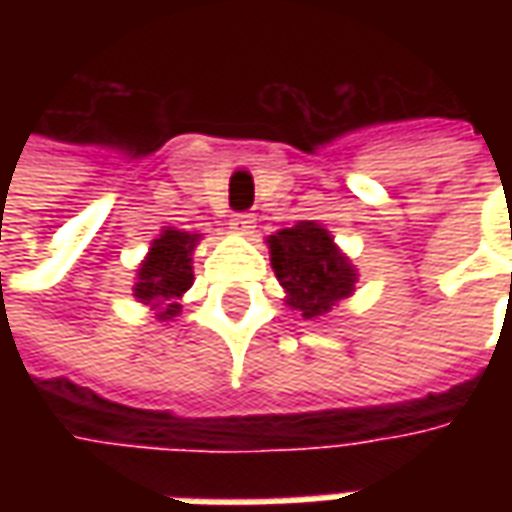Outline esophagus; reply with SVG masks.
Returning a JSON list of instances; mask_svg holds the SVG:
<instances>
[{
	"instance_id": "obj_1",
	"label": "esophagus",
	"mask_w": 512,
	"mask_h": 512,
	"mask_svg": "<svg viewBox=\"0 0 512 512\" xmlns=\"http://www.w3.org/2000/svg\"><path fill=\"white\" fill-rule=\"evenodd\" d=\"M230 230H235V233H252L255 230V213H233Z\"/></svg>"
}]
</instances>
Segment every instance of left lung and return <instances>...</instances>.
<instances>
[{
    "mask_svg": "<svg viewBox=\"0 0 512 512\" xmlns=\"http://www.w3.org/2000/svg\"><path fill=\"white\" fill-rule=\"evenodd\" d=\"M268 246L279 285L288 290V304L304 318L323 315L354 293V268L321 224L299 222L279 230L268 238Z\"/></svg>",
    "mask_w": 512,
    "mask_h": 512,
    "instance_id": "left-lung-1",
    "label": "left lung"
}]
</instances>
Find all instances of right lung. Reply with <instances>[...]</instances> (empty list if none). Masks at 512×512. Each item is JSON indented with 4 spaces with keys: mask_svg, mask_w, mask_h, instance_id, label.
<instances>
[{
    "mask_svg": "<svg viewBox=\"0 0 512 512\" xmlns=\"http://www.w3.org/2000/svg\"><path fill=\"white\" fill-rule=\"evenodd\" d=\"M197 244V235L180 233V230H164L161 238L153 241L150 255L139 268V282H136L134 296L145 304L161 307L167 304V310L158 312V318H172L180 310L178 304L186 290L191 288V249Z\"/></svg>",
    "mask_w": 512,
    "mask_h": 512,
    "instance_id": "1",
    "label": "right lung"
}]
</instances>
